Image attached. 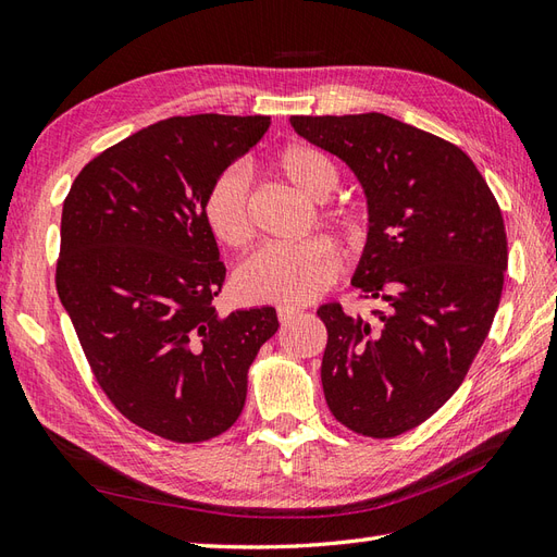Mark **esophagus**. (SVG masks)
<instances>
[{
    "label": "esophagus",
    "instance_id": "1",
    "mask_svg": "<svg viewBox=\"0 0 557 557\" xmlns=\"http://www.w3.org/2000/svg\"><path fill=\"white\" fill-rule=\"evenodd\" d=\"M298 308H292V306H280L277 308V320L282 322V324H287V322H292L296 315H298Z\"/></svg>",
    "mask_w": 557,
    "mask_h": 557
}]
</instances>
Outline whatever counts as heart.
I'll list each match as a JSON object with an SVG mask.
<instances>
[{
	"label": "heart",
	"instance_id": "1",
	"mask_svg": "<svg viewBox=\"0 0 557 557\" xmlns=\"http://www.w3.org/2000/svg\"><path fill=\"white\" fill-rule=\"evenodd\" d=\"M280 174L310 199H326L338 183L330 157L308 146H287L277 154ZM205 221L227 249H245L253 237L251 178L242 164L227 166L205 195ZM330 221L341 235H358L352 211L334 209ZM341 275V256L330 239L312 237L289 247H263L237 268L235 289L253 304L304 306L324 294Z\"/></svg>",
	"mask_w": 557,
	"mask_h": 557
}]
</instances>
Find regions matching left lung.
Masks as SVG:
<instances>
[{
	"label": "left lung",
	"mask_w": 557,
	"mask_h": 557,
	"mask_svg": "<svg viewBox=\"0 0 557 557\" xmlns=\"http://www.w3.org/2000/svg\"><path fill=\"white\" fill-rule=\"evenodd\" d=\"M292 126L360 178L369 235L352 287L386 304L372 318L318 310L326 405L352 433L403 435L449 400L490 334L508 265L502 209L461 148L381 112Z\"/></svg>",
	"instance_id": "1"
}]
</instances>
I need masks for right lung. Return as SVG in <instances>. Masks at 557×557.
I'll return each instance as SVG.
<instances>
[{
    "label": "right lung",
    "mask_w": 557,
    "mask_h": 557,
    "mask_svg": "<svg viewBox=\"0 0 557 557\" xmlns=\"http://www.w3.org/2000/svg\"><path fill=\"white\" fill-rule=\"evenodd\" d=\"M270 117L154 122L84 166L63 202L55 289L98 386L124 419L195 445L245 409L275 308L219 318L225 265L205 221L211 181L265 134Z\"/></svg>",
    "instance_id": "right-lung-1"
}]
</instances>
